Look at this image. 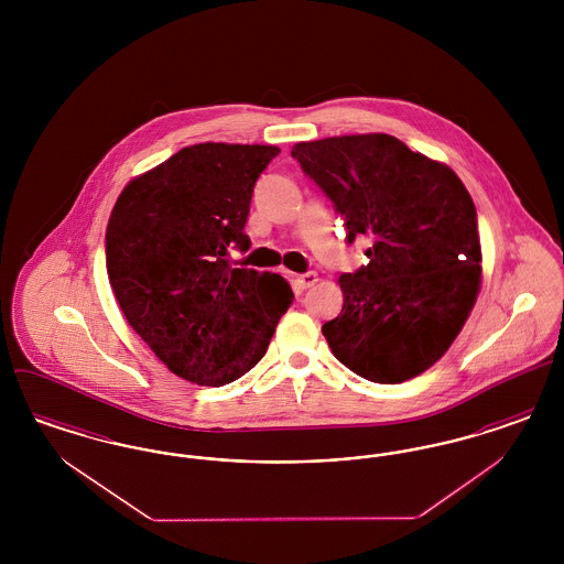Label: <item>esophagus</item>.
Instances as JSON below:
<instances>
[{"label":"esophagus","instance_id":"obj_1","mask_svg":"<svg viewBox=\"0 0 564 564\" xmlns=\"http://www.w3.org/2000/svg\"><path fill=\"white\" fill-rule=\"evenodd\" d=\"M317 281H319L317 272H304V274H297V276H295V283H297L300 290H308V288H313Z\"/></svg>","mask_w":564,"mask_h":564}]
</instances>
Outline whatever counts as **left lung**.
Here are the masks:
<instances>
[{
  "label": "left lung",
  "instance_id": "1",
  "mask_svg": "<svg viewBox=\"0 0 564 564\" xmlns=\"http://www.w3.org/2000/svg\"><path fill=\"white\" fill-rule=\"evenodd\" d=\"M292 156L366 237L368 264L338 279L345 295L323 323L332 352L380 384L423 375L453 345L480 292L476 205L455 171L391 134L295 143Z\"/></svg>",
  "mask_w": 564,
  "mask_h": 564
}]
</instances>
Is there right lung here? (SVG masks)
Here are the masks:
<instances>
[{
	"instance_id": "1",
	"label": "right lung",
	"mask_w": 564,
	"mask_h": 564,
	"mask_svg": "<svg viewBox=\"0 0 564 564\" xmlns=\"http://www.w3.org/2000/svg\"><path fill=\"white\" fill-rule=\"evenodd\" d=\"M276 145L198 143L134 177L106 232L109 285L129 325L189 382L221 387L269 349L294 302L274 272L232 269L228 247H251L245 224Z\"/></svg>"
}]
</instances>
